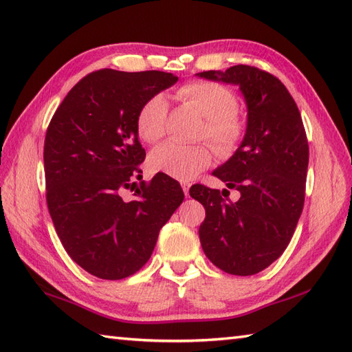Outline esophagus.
Returning <instances> with one entry per match:
<instances>
[{
  "instance_id": "esophagus-1",
  "label": "esophagus",
  "mask_w": 352,
  "mask_h": 352,
  "mask_svg": "<svg viewBox=\"0 0 352 352\" xmlns=\"http://www.w3.org/2000/svg\"><path fill=\"white\" fill-rule=\"evenodd\" d=\"M181 186H182L185 196L188 197L190 196V186H191V184L190 182H181Z\"/></svg>"
}]
</instances>
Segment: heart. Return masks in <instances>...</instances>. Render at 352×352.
I'll return each mask as SVG.
<instances>
[{"mask_svg":"<svg viewBox=\"0 0 352 352\" xmlns=\"http://www.w3.org/2000/svg\"><path fill=\"white\" fill-rule=\"evenodd\" d=\"M179 98L196 108L205 119L201 138H206L218 153L229 155L241 142L244 123L238 110V99L230 89L210 81H192L182 85ZM168 104L161 93L153 95L140 107L137 132L146 143H155L166 132ZM151 167L158 173L177 181H191L212 162V152L206 146H181L167 142L151 153Z\"/></svg>","mask_w":352,"mask_h":352,"instance_id":"heart-1","label":"heart"}]
</instances>
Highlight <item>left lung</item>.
Listing matches in <instances>:
<instances>
[{
    "mask_svg": "<svg viewBox=\"0 0 352 352\" xmlns=\"http://www.w3.org/2000/svg\"><path fill=\"white\" fill-rule=\"evenodd\" d=\"M196 75L238 85L247 105L244 138L214 170L241 197L230 201L205 185L190 190L206 210L200 244L224 272L253 276L282 256L300 220L309 166L306 131L291 93L274 75L245 65Z\"/></svg>",
    "mask_w": 352,
    "mask_h": 352,
    "instance_id": "obj_1",
    "label": "left lung"
}]
</instances>
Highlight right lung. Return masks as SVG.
I'll return each mask as SVG.
<instances>
[{"label":"right lung","mask_w":352,"mask_h":352,"mask_svg":"<svg viewBox=\"0 0 352 352\" xmlns=\"http://www.w3.org/2000/svg\"><path fill=\"white\" fill-rule=\"evenodd\" d=\"M176 82L160 70L100 69L67 93L51 119L43 147L46 201L67 254L91 276L120 280L137 272L184 201L179 182L162 173L142 182L134 200L119 194L143 173L140 107Z\"/></svg>","instance_id":"add662e5"}]
</instances>
